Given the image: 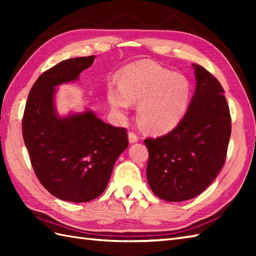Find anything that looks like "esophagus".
<instances>
[{"mask_svg": "<svg viewBox=\"0 0 256 256\" xmlns=\"http://www.w3.org/2000/svg\"><path fill=\"white\" fill-rule=\"evenodd\" d=\"M138 140V136L135 133H133V132H130L128 133V142L130 143H136Z\"/></svg>", "mask_w": 256, "mask_h": 256, "instance_id": "34e87169", "label": "esophagus"}]
</instances>
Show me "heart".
<instances>
[{"label":"heart","mask_w":256,"mask_h":256,"mask_svg":"<svg viewBox=\"0 0 256 256\" xmlns=\"http://www.w3.org/2000/svg\"><path fill=\"white\" fill-rule=\"evenodd\" d=\"M192 86L180 74L152 62H140L124 69L121 88L110 86L108 100L114 111L126 114L131 103H140L138 116L146 131L164 134L175 128L186 113Z\"/></svg>","instance_id":"1"}]
</instances>
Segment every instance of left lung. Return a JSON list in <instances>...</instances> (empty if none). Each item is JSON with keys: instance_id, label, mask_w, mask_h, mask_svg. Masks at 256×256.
<instances>
[{"instance_id": "8db88e82", "label": "left lung", "mask_w": 256, "mask_h": 256, "mask_svg": "<svg viewBox=\"0 0 256 256\" xmlns=\"http://www.w3.org/2000/svg\"><path fill=\"white\" fill-rule=\"evenodd\" d=\"M196 84L188 110L166 135L146 138L150 189L170 202L197 197L224 165L231 116L224 90L208 70L192 64Z\"/></svg>"}]
</instances>
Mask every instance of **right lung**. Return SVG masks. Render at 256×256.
Returning a JSON list of instances; mask_svg holds the SVG:
<instances>
[{
  "mask_svg": "<svg viewBox=\"0 0 256 256\" xmlns=\"http://www.w3.org/2000/svg\"><path fill=\"white\" fill-rule=\"evenodd\" d=\"M96 56L67 59L46 70L32 86L25 106L23 138L38 180L52 196L88 202L104 192L118 157L128 148L126 130L96 114L58 116L55 86L74 81Z\"/></svg>",
  "mask_w": 256,
  "mask_h": 256,
  "instance_id": "obj_1",
  "label": "right lung"
}]
</instances>
